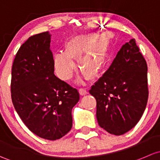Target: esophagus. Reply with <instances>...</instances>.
Returning <instances> with one entry per match:
<instances>
[{
	"mask_svg": "<svg viewBox=\"0 0 160 160\" xmlns=\"http://www.w3.org/2000/svg\"><path fill=\"white\" fill-rule=\"evenodd\" d=\"M79 93L82 95H85L88 93V92H87V90L85 89V88H79Z\"/></svg>",
	"mask_w": 160,
	"mask_h": 160,
	"instance_id": "1",
	"label": "esophagus"
}]
</instances>
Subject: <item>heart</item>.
Masks as SVG:
<instances>
[{"mask_svg":"<svg viewBox=\"0 0 160 160\" xmlns=\"http://www.w3.org/2000/svg\"><path fill=\"white\" fill-rule=\"evenodd\" d=\"M108 48L109 40L105 35L87 34L72 38L65 44V52L59 51L54 55L58 75L63 80L70 79L76 68L74 60L80 58L85 75L95 76L106 62Z\"/></svg>","mask_w":160,"mask_h":160,"instance_id":"obj_1","label":"heart"}]
</instances>
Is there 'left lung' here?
Masks as SVG:
<instances>
[{
    "label": "left lung",
    "mask_w": 160,
    "mask_h": 160,
    "mask_svg": "<svg viewBox=\"0 0 160 160\" xmlns=\"http://www.w3.org/2000/svg\"><path fill=\"white\" fill-rule=\"evenodd\" d=\"M147 69L135 39H131L92 86L89 93L96 99L98 123L110 134L127 132L141 118L149 97Z\"/></svg>",
    "instance_id": "1"
}]
</instances>
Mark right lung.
Listing matches in <instances>:
<instances>
[{
    "mask_svg": "<svg viewBox=\"0 0 160 160\" xmlns=\"http://www.w3.org/2000/svg\"><path fill=\"white\" fill-rule=\"evenodd\" d=\"M50 37L48 31L34 34L20 47L11 69V92L14 108L28 129L56 140L72 129V109L79 93L54 74Z\"/></svg>",
    "mask_w": 160,
    "mask_h": 160,
    "instance_id": "right-lung-1",
    "label": "right lung"
}]
</instances>
